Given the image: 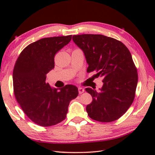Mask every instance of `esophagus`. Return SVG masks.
<instances>
[{
    "instance_id": "1",
    "label": "esophagus",
    "mask_w": 155,
    "mask_h": 155,
    "mask_svg": "<svg viewBox=\"0 0 155 155\" xmlns=\"http://www.w3.org/2000/svg\"><path fill=\"white\" fill-rule=\"evenodd\" d=\"M78 93L79 94H83L84 91H85V90L82 87H78Z\"/></svg>"
}]
</instances>
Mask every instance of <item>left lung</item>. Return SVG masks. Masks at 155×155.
Here are the masks:
<instances>
[{
  "label": "left lung",
  "mask_w": 155,
  "mask_h": 155,
  "mask_svg": "<svg viewBox=\"0 0 155 155\" xmlns=\"http://www.w3.org/2000/svg\"><path fill=\"white\" fill-rule=\"evenodd\" d=\"M72 40L82 50L88 72L96 70L103 78V87L97 91L87 87L92 96L86 107L89 117L109 122L124 115L135 98L138 75L130 51L124 44L103 35H73Z\"/></svg>",
  "instance_id": "obj_1"
}]
</instances>
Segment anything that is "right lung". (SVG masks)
I'll return each instance as SVG.
<instances>
[{"instance_id": "obj_1", "label": "right lung", "mask_w": 155, "mask_h": 155, "mask_svg": "<svg viewBox=\"0 0 155 155\" xmlns=\"http://www.w3.org/2000/svg\"><path fill=\"white\" fill-rule=\"evenodd\" d=\"M71 39L72 35L40 39L26 47L15 62L13 72L15 98L25 114L41 127L63 121L70 102L78 94L73 85L57 89L46 82V74L54 67V55Z\"/></svg>"}]
</instances>
